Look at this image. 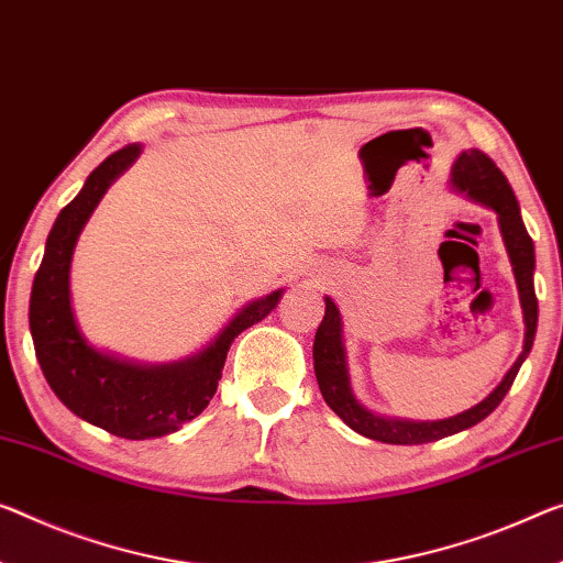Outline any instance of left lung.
Wrapping results in <instances>:
<instances>
[{
	"instance_id": "left-lung-1",
	"label": "left lung",
	"mask_w": 563,
	"mask_h": 563,
	"mask_svg": "<svg viewBox=\"0 0 563 563\" xmlns=\"http://www.w3.org/2000/svg\"><path fill=\"white\" fill-rule=\"evenodd\" d=\"M451 188L455 194H461L465 198H471V201L496 211L498 216V229H500V236H504L508 258H511L514 276L518 284V297H521L523 324H526L523 352L518 354L514 367L506 372V377L500 379L496 390H493L486 400L473 405L471 410L457 412L453 418H445V420H432V422L385 418V415H375L372 410H367L365 405L352 395L347 354H344V342H342V317L334 301L330 297H324V305H327L324 319L322 324H319L317 336H314V350H311L314 352V375H317L319 390H322L324 402L330 405V408L340 415V418L347 422L354 432H360V435H365L369 440H379V443L420 445V443H432V440L455 435V432L473 428L475 422L488 418V415L498 408L506 393L511 390L518 369H521L523 360L529 357V352L533 347L536 322H539V299H536V289H533L536 256H533V241L523 227L521 209H518L514 188L508 186L506 176L498 170L496 163H493L488 155L478 148L463 151L457 155L451 173Z\"/></svg>"
}]
</instances>
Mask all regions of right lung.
Here are the masks:
<instances>
[{"instance_id":"obj_1","label":"right lung","mask_w":563,"mask_h":563,"mask_svg":"<svg viewBox=\"0 0 563 563\" xmlns=\"http://www.w3.org/2000/svg\"><path fill=\"white\" fill-rule=\"evenodd\" d=\"M141 151V143H131L108 155L85 180L82 191L59 211L30 297L34 354L52 393L77 418L128 440L163 438L201 415L219 387L231 342L262 322L284 294L279 289L249 301L209 347L170 365H137L95 350L75 322L73 252L95 206Z\"/></svg>"}]
</instances>
